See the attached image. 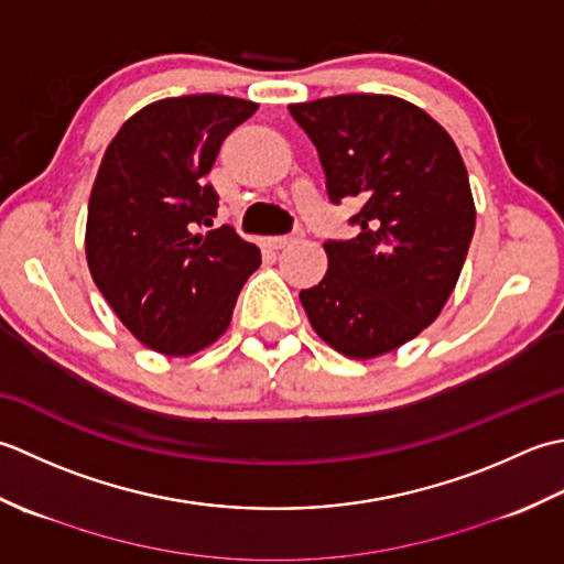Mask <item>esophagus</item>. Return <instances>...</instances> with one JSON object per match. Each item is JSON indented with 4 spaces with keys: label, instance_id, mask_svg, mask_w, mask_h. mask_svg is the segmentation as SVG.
I'll return each instance as SVG.
<instances>
[{
    "label": "esophagus",
    "instance_id": "obj_1",
    "mask_svg": "<svg viewBox=\"0 0 564 564\" xmlns=\"http://www.w3.org/2000/svg\"><path fill=\"white\" fill-rule=\"evenodd\" d=\"M304 238V231L302 228H296L294 234H290V236H274V238H270V246L272 248H286V246H292V243H296V240H302Z\"/></svg>",
    "mask_w": 564,
    "mask_h": 564
}]
</instances>
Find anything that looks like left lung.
Wrapping results in <instances>:
<instances>
[{
  "mask_svg": "<svg viewBox=\"0 0 564 564\" xmlns=\"http://www.w3.org/2000/svg\"><path fill=\"white\" fill-rule=\"evenodd\" d=\"M318 151L330 202L358 199L360 234L328 240V270L299 292L312 328L352 360L392 352L429 328L463 272L475 199L455 141L392 95L290 105Z\"/></svg>",
  "mask_w": 564,
  "mask_h": 564,
  "instance_id": "left-lung-1",
  "label": "left lung"
}]
</instances>
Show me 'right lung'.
Returning <instances> with one entry per match:
<instances>
[{
    "label": "right lung",
    "instance_id": "right-lung-1",
    "mask_svg": "<svg viewBox=\"0 0 564 564\" xmlns=\"http://www.w3.org/2000/svg\"><path fill=\"white\" fill-rule=\"evenodd\" d=\"M258 111L224 95L167 97L111 138L91 185L85 252L91 280L133 336L170 358L209 348L260 268V248L214 226L206 182L224 138Z\"/></svg>",
    "mask_w": 564,
    "mask_h": 564
}]
</instances>
